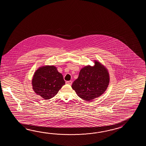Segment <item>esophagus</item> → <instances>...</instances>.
Instances as JSON below:
<instances>
[{"mask_svg":"<svg viewBox=\"0 0 146 146\" xmlns=\"http://www.w3.org/2000/svg\"><path fill=\"white\" fill-rule=\"evenodd\" d=\"M66 84H69V85H72V81H66Z\"/></svg>","mask_w":146,"mask_h":146,"instance_id":"esophagus-1","label":"esophagus"}]
</instances>
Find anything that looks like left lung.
<instances>
[{"label": "left lung", "mask_w": 146, "mask_h": 146, "mask_svg": "<svg viewBox=\"0 0 146 146\" xmlns=\"http://www.w3.org/2000/svg\"><path fill=\"white\" fill-rule=\"evenodd\" d=\"M94 61L93 66L87 65L81 69L72 86L78 96L88 102L104 93L110 83L108 69L99 62Z\"/></svg>", "instance_id": "8db88e82"}]
</instances>
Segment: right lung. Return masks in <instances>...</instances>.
Instances as JSON below:
<instances>
[{"label": "right lung", "instance_id": "obj_1", "mask_svg": "<svg viewBox=\"0 0 146 146\" xmlns=\"http://www.w3.org/2000/svg\"><path fill=\"white\" fill-rule=\"evenodd\" d=\"M65 84L62 74L53 65L40 67L35 72L32 80L33 90L44 99H51Z\"/></svg>", "mask_w": 146, "mask_h": 146}]
</instances>
